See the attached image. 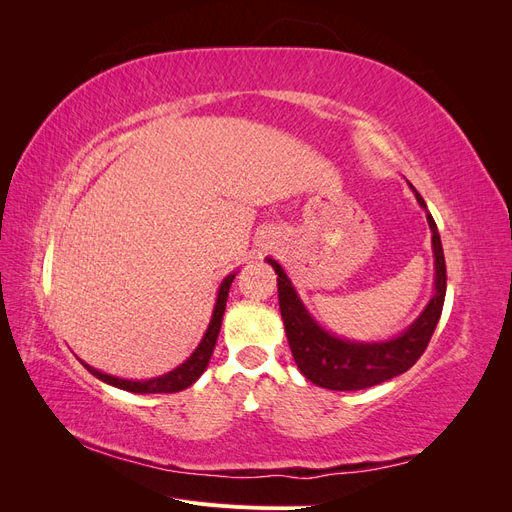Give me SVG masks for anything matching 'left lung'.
<instances>
[{"mask_svg": "<svg viewBox=\"0 0 512 512\" xmlns=\"http://www.w3.org/2000/svg\"><path fill=\"white\" fill-rule=\"evenodd\" d=\"M410 188L418 205L427 211L423 196L414 190L412 183ZM427 222L431 228L433 258H436V288H433V297L423 309V314L404 333L389 339V342H350V339H339L324 331L305 309L284 269L273 258H267L277 273V297H280V312L294 363L309 382L329 391H361L404 374L421 359L433 331L438 327L446 297L442 241L429 211Z\"/></svg>", "mask_w": 512, "mask_h": 512, "instance_id": "obj_1", "label": "left lung"}]
</instances>
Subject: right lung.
Listing matches in <instances>:
<instances>
[{
  "mask_svg": "<svg viewBox=\"0 0 512 512\" xmlns=\"http://www.w3.org/2000/svg\"><path fill=\"white\" fill-rule=\"evenodd\" d=\"M232 280H235V273L224 277V282L218 290V301H215V307H213L211 322H209L203 339H200V344L196 346V350L188 356V359H185L179 367H175L173 371H168V374H164L160 378H151V380H123V378L102 374V371L85 365L87 371L89 374H94L98 380H102L106 384H113V386H117V389L130 391V393H177V391L188 389V386H192L200 376H203V371L209 365L215 342H218V335H220L222 316L226 309V299H228V290H230Z\"/></svg>",
  "mask_w": 512,
  "mask_h": 512,
  "instance_id": "1",
  "label": "right lung"
}]
</instances>
